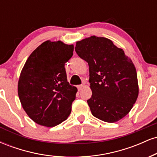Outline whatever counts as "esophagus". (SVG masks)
Returning a JSON list of instances; mask_svg holds the SVG:
<instances>
[{"mask_svg": "<svg viewBox=\"0 0 157 157\" xmlns=\"http://www.w3.org/2000/svg\"><path fill=\"white\" fill-rule=\"evenodd\" d=\"M82 87H83L82 85H79V86H77V89H78L79 91H80V90L82 89Z\"/></svg>", "mask_w": 157, "mask_h": 157, "instance_id": "esophagus-1", "label": "esophagus"}]
</instances>
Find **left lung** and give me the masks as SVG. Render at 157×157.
Instances as JSON below:
<instances>
[{"mask_svg":"<svg viewBox=\"0 0 157 157\" xmlns=\"http://www.w3.org/2000/svg\"><path fill=\"white\" fill-rule=\"evenodd\" d=\"M75 51L89 66L92 95L87 102L93 116L106 122L125 117L139 94L137 74L131 59L111 40L94 35L77 41Z\"/></svg>","mask_w":157,"mask_h":157,"instance_id":"8db88e82","label":"left lung"}]
</instances>
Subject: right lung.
Segmentation results:
<instances>
[{"label":"right lung","mask_w":157,"mask_h":157,"mask_svg":"<svg viewBox=\"0 0 157 157\" xmlns=\"http://www.w3.org/2000/svg\"><path fill=\"white\" fill-rule=\"evenodd\" d=\"M73 44L46 40L32 52L20 75L17 93L23 109L34 122L54 127L68 117L77 89L67 81L65 63Z\"/></svg>","instance_id":"1"}]
</instances>
